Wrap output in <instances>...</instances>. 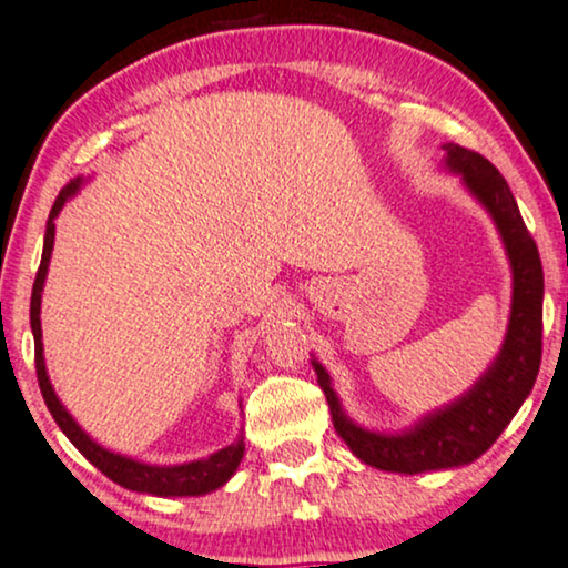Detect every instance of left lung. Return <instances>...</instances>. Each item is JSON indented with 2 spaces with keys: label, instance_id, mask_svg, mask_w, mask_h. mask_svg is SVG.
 Masks as SVG:
<instances>
[{
  "label": "left lung",
  "instance_id": "1",
  "mask_svg": "<svg viewBox=\"0 0 568 568\" xmlns=\"http://www.w3.org/2000/svg\"><path fill=\"white\" fill-rule=\"evenodd\" d=\"M440 166L483 205L496 226L511 268V307L504 342L467 392L425 412L402 430H373L349 417L334 381L318 357L311 365L326 394L334 428L367 467L396 475H423L473 464L496 444L532 392L542 355V263L532 234L504 174L480 153L444 143Z\"/></svg>",
  "mask_w": 568,
  "mask_h": 568
}]
</instances>
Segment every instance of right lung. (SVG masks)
Masks as SVG:
<instances>
[{
  "label": "right lung",
  "instance_id": "1",
  "mask_svg": "<svg viewBox=\"0 0 568 568\" xmlns=\"http://www.w3.org/2000/svg\"><path fill=\"white\" fill-rule=\"evenodd\" d=\"M91 176H75L68 187L59 193V197L51 205L49 221H47V234H43V253H41V266L39 274H36L33 282V294H31V331L36 342V375H39V386L43 394V402L59 425V430L64 433L72 440V446L78 448L80 454L85 456L88 462L93 464L95 469H101L109 480H114L122 488L132 493H143V496H159V498H185V496H205V493L219 490L221 485L232 480V475L237 473L242 456H245V436H240L234 444L219 448L203 459L182 462V464H151L140 462L135 456L112 452V448L101 446L99 440L88 436V433L80 428V423L70 415V409L64 407L62 399H59L54 386H51L49 373H47V357H43V342H41V297L43 286H47V274L51 263V250H54V219L59 211L64 209V203L72 201L80 193V187Z\"/></svg>",
  "mask_w": 568,
  "mask_h": 568
}]
</instances>
